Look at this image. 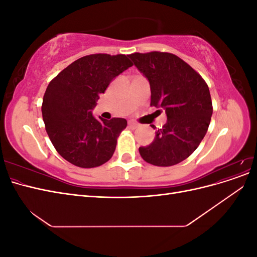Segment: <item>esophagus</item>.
Wrapping results in <instances>:
<instances>
[{
    "label": "esophagus",
    "instance_id": "1",
    "mask_svg": "<svg viewBox=\"0 0 257 257\" xmlns=\"http://www.w3.org/2000/svg\"><path fill=\"white\" fill-rule=\"evenodd\" d=\"M128 127L132 128V130H135V128L138 127V124L135 123V122H133V121H130V122H128Z\"/></svg>",
    "mask_w": 257,
    "mask_h": 257
}]
</instances>
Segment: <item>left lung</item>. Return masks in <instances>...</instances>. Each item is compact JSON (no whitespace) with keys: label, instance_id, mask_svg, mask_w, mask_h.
Segmentation results:
<instances>
[{"label":"left lung","instance_id":"left-lung-1","mask_svg":"<svg viewBox=\"0 0 257 257\" xmlns=\"http://www.w3.org/2000/svg\"><path fill=\"white\" fill-rule=\"evenodd\" d=\"M128 57L149 80L150 105L164 108L167 115L152 144L139 148V153L155 166L176 165L197 149L208 131L213 110L208 84L176 54L151 51Z\"/></svg>","mask_w":257,"mask_h":257}]
</instances>
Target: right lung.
Returning <instances> with one entry per match:
<instances>
[{
	"label": "right lung",
	"instance_id": "right-lung-1",
	"mask_svg": "<svg viewBox=\"0 0 257 257\" xmlns=\"http://www.w3.org/2000/svg\"><path fill=\"white\" fill-rule=\"evenodd\" d=\"M132 65L125 54H90L74 61L49 82L42 105L46 132L71 164L93 168L111 159L127 122L98 120L92 110L111 80Z\"/></svg>",
	"mask_w": 257,
	"mask_h": 257
}]
</instances>
